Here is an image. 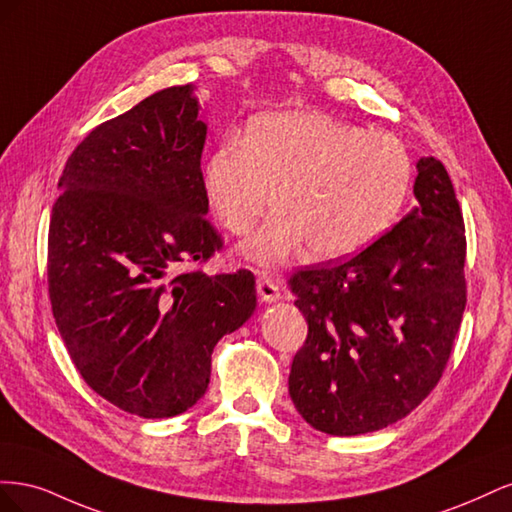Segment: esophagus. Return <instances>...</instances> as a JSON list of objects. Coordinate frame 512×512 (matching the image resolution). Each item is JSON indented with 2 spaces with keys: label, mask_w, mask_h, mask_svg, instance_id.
<instances>
[{
  "label": "esophagus",
  "mask_w": 512,
  "mask_h": 512,
  "mask_svg": "<svg viewBox=\"0 0 512 512\" xmlns=\"http://www.w3.org/2000/svg\"><path fill=\"white\" fill-rule=\"evenodd\" d=\"M256 290H258V297H260L262 301H267V303H273V301H280V299H282L280 286H277V282L273 280L271 275H267V273L258 275Z\"/></svg>",
  "instance_id": "esophagus-1"
}]
</instances>
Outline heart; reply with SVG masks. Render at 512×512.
Returning a JSON list of instances; mask_svg holds the SVG:
<instances>
[{
  "label": "heart",
  "mask_w": 512,
  "mask_h": 512,
  "mask_svg": "<svg viewBox=\"0 0 512 512\" xmlns=\"http://www.w3.org/2000/svg\"><path fill=\"white\" fill-rule=\"evenodd\" d=\"M412 179L399 138L365 132L318 113H273L252 121L245 143L224 141L203 168L209 203L235 235L262 211H282L245 241V256L280 265L307 243L318 260L365 250L393 224Z\"/></svg>",
  "instance_id": "heart-1"
}]
</instances>
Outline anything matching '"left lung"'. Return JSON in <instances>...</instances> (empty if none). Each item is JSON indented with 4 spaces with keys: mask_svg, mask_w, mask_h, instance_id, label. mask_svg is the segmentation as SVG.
<instances>
[{
    "mask_svg": "<svg viewBox=\"0 0 512 512\" xmlns=\"http://www.w3.org/2000/svg\"><path fill=\"white\" fill-rule=\"evenodd\" d=\"M416 207L361 254L297 271L307 320L288 391L305 421L359 436L408 416L433 391L466 309V228L436 158L416 164Z\"/></svg>",
    "mask_w": 512,
    "mask_h": 512,
    "instance_id": "8db88e82",
    "label": "left lung"
}]
</instances>
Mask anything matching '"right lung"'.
I'll use <instances>...</instances> for the list:
<instances>
[{"label":"right lung","instance_id":"right-lung-1","mask_svg":"<svg viewBox=\"0 0 512 512\" xmlns=\"http://www.w3.org/2000/svg\"><path fill=\"white\" fill-rule=\"evenodd\" d=\"M192 85L168 87L100 123L59 177L49 297L83 380L143 418L192 408L211 352L256 309L252 271L173 275L222 250L200 156L207 126Z\"/></svg>","mask_w":512,"mask_h":512}]
</instances>
